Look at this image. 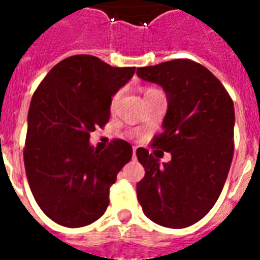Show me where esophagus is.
<instances>
[{"instance_id": "34e87169", "label": "esophagus", "mask_w": 260, "mask_h": 260, "mask_svg": "<svg viewBox=\"0 0 260 260\" xmlns=\"http://www.w3.org/2000/svg\"><path fill=\"white\" fill-rule=\"evenodd\" d=\"M132 156H134V158H136V147H134V150H132Z\"/></svg>"}]
</instances>
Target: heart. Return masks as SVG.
<instances>
[{
  "label": "heart",
  "mask_w": 260,
  "mask_h": 260,
  "mask_svg": "<svg viewBox=\"0 0 260 260\" xmlns=\"http://www.w3.org/2000/svg\"><path fill=\"white\" fill-rule=\"evenodd\" d=\"M118 96H119V93H117V94H114L113 99H111V104H114V103H115V100L118 99Z\"/></svg>",
  "instance_id": "1"
}]
</instances>
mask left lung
<instances>
[{
  "mask_svg": "<svg viewBox=\"0 0 260 260\" xmlns=\"http://www.w3.org/2000/svg\"><path fill=\"white\" fill-rule=\"evenodd\" d=\"M167 94L163 132L152 146L171 153L169 163L139 147L145 177L136 184L138 201L152 221L185 229L206 216L223 191L234 154V104L214 75L191 59L138 68Z\"/></svg>",
  "mask_w": 260,
  "mask_h": 260,
  "instance_id": "8db88e82",
  "label": "left lung"
}]
</instances>
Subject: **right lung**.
<instances>
[{
  "label": "right lung",
  "mask_w": 260,
  "mask_h": 260,
  "mask_svg": "<svg viewBox=\"0 0 260 260\" xmlns=\"http://www.w3.org/2000/svg\"><path fill=\"white\" fill-rule=\"evenodd\" d=\"M135 74L93 55L55 65L31 97L23 160L37 205L59 225L78 229L106 212L110 186L132 158V146L113 139L106 150L89 138L110 119L111 97Z\"/></svg>",
  "instance_id": "obj_1"
}]
</instances>
